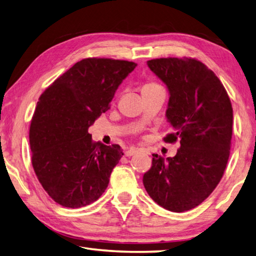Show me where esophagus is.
<instances>
[{"mask_svg":"<svg viewBox=\"0 0 256 256\" xmlns=\"http://www.w3.org/2000/svg\"><path fill=\"white\" fill-rule=\"evenodd\" d=\"M138 153V148H130L128 150H125V156H133V155H135Z\"/></svg>","mask_w":256,"mask_h":256,"instance_id":"esophagus-1","label":"esophagus"}]
</instances>
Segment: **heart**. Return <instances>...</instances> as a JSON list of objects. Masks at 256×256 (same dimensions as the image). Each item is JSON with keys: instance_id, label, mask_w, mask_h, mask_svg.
<instances>
[{"instance_id": "heart-1", "label": "heart", "mask_w": 256, "mask_h": 256, "mask_svg": "<svg viewBox=\"0 0 256 256\" xmlns=\"http://www.w3.org/2000/svg\"><path fill=\"white\" fill-rule=\"evenodd\" d=\"M158 86H160L158 84L154 82V81H148V82H146L143 88H142V91H145V90H150V89H154V88H158Z\"/></svg>"}]
</instances>
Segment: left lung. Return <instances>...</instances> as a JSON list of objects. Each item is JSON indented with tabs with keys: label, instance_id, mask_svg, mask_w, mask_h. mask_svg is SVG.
I'll use <instances>...</instances> for the list:
<instances>
[{
	"label": "left lung",
	"instance_id": "8db88e82",
	"mask_svg": "<svg viewBox=\"0 0 256 256\" xmlns=\"http://www.w3.org/2000/svg\"><path fill=\"white\" fill-rule=\"evenodd\" d=\"M148 64L170 91L166 116L174 132L164 140H179L180 148L174 157L153 154L143 184L162 208L184 212L204 202L224 176L231 148L232 104L219 78L197 59L158 58Z\"/></svg>",
	"mask_w": 256,
	"mask_h": 256
}]
</instances>
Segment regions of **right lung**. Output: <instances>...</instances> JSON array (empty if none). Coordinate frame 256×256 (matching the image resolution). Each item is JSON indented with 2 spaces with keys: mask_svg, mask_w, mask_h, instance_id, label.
Masks as SVG:
<instances>
[{
  "mask_svg": "<svg viewBox=\"0 0 256 256\" xmlns=\"http://www.w3.org/2000/svg\"><path fill=\"white\" fill-rule=\"evenodd\" d=\"M136 66L86 58L40 96L30 128L32 165L45 192L60 206H88L106 189L123 152L118 144L94 142L88 128L110 108L118 86Z\"/></svg>",
  "mask_w": 256,
  "mask_h": 256,
  "instance_id": "1",
  "label": "right lung"
}]
</instances>
